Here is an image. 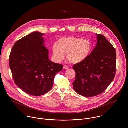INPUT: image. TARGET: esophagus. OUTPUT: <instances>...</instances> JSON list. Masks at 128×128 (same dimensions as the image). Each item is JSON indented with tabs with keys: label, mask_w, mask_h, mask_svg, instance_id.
<instances>
[{
	"label": "esophagus",
	"mask_w": 128,
	"mask_h": 128,
	"mask_svg": "<svg viewBox=\"0 0 128 128\" xmlns=\"http://www.w3.org/2000/svg\"><path fill=\"white\" fill-rule=\"evenodd\" d=\"M69 68V67L68 66H67V65H64V66H63V68H64V69H68Z\"/></svg>",
	"instance_id": "obj_1"
}]
</instances>
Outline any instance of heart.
I'll return each instance as SVG.
<instances>
[{"instance_id": "heart-1", "label": "heart", "mask_w": 128, "mask_h": 128, "mask_svg": "<svg viewBox=\"0 0 128 128\" xmlns=\"http://www.w3.org/2000/svg\"><path fill=\"white\" fill-rule=\"evenodd\" d=\"M92 44L86 39L76 37L63 38L52 48V56L56 61L64 59L67 54V59L71 63L78 64L86 60L92 50Z\"/></svg>"}]
</instances>
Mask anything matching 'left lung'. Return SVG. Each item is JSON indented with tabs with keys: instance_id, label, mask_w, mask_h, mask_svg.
Listing matches in <instances>:
<instances>
[{
	"instance_id": "obj_1",
	"label": "left lung",
	"mask_w": 128,
	"mask_h": 128,
	"mask_svg": "<svg viewBox=\"0 0 128 128\" xmlns=\"http://www.w3.org/2000/svg\"><path fill=\"white\" fill-rule=\"evenodd\" d=\"M96 35V46L88 57L73 67L76 72L74 89L84 97H94L103 93L116 75V50L104 35Z\"/></svg>"
}]
</instances>
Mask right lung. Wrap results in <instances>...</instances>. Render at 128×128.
Instances as JSON below:
<instances>
[{"label":"right lung","instance_id":"add662e5","mask_svg":"<svg viewBox=\"0 0 128 128\" xmlns=\"http://www.w3.org/2000/svg\"><path fill=\"white\" fill-rule=\"evenodd\" d=\"M44 34L34 32L17 41L9 57V64L16 84L24 92L40 96L52 88L56 74L63 65L50 61L44 46Z\"/></svg>","mask_w":128,"mask_h":128}]
</instances>
